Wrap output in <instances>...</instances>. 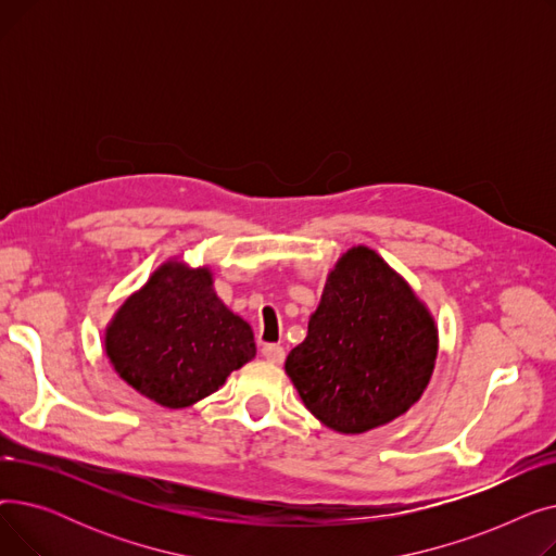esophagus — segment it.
Here are the masks:
<instances>
[{"instance_id":"esophagus-1","label":"esophagus","mask_w":556,"mask_h":556,"mask_svg":"<svg viewBox=\"0 0 556 556\" xmlns=\"http://www.w3.org/2000/svg\"><path fill=\"white\" fill-rule=\"evenodd\" d=\"M261 354H263V358H266L273 365H281L283 358H286V352H283L281 344H263L261 346Z\"/></svg>"}]
</instances>
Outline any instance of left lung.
I'll return each mask as SVG.
<instances>
[{
	"label": "left lung",
	"mask_w": 556,
	"mask_h": 556,
	"mask_svg": "<svg viewBox=\"0 0 556 556\" xmlns=\"http://www.w3.org/2000/svg\"><path fill=\"white\" fill-rule=\"evenodd\" d=\"M434 358L437 325L426 304L374 250L356 245L329 273L286 374L315 419L361 434L410 410Z\"/></svg>",
	"instance_id": "left-lung-1"
}]
</instances>
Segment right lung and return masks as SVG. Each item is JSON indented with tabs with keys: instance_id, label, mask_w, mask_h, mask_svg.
<instances>
[{
	"instance_id": "obj_1",
	"label": "right lung",
	"mask_w": 556,
	"mask_h": 556,
	"mask_svg": "<svg viewBox=\"0 0 556 556\" xmlns=\"http://www.w3.org/2000/svg\"><path fill=\"white\" fill-rule=\"evenodd\" d=\"M105 354L124 381L164 407L214 394L254 358V333L214 293L210 268L173 258L116 311Z\"/></svg>"
}]
</instances>
